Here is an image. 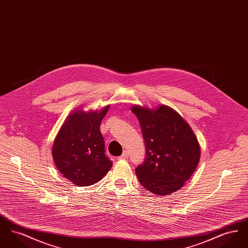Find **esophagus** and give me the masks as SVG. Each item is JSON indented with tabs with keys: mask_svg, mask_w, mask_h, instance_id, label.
<instances>
[{
	"mask_svg": "<svg viewBox=\"0 0 248 248\" xmlns=\"http://www.w3.org/2000/svg\"><path fill=\"white\" fill-rule=\"evenodd\" d=\"M127 157H128V154H127L126 152H124L121 156H119L118 159H120V160H122V159H127Z\"/></svg>",
	"mask_w": 248,
	"mask_h": 248,
	"instance_id": "34e87169",
	"label": "esophagus"
}]
</instances>
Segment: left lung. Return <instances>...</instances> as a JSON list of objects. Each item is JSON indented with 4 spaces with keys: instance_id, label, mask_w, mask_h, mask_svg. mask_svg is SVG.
I'll return each instance as SVG.
<instances>
[{
    "instance_id": "1",
    "label": "left lung",
    "mask_w": 248,
    "mask_h": 248,
    "mask_svg": "<svg viewBox=\"0 0 248 248\" xmlns=\"http://www.w3.org/2000/svg\"><path fill=\"white\" fill-rule=\"evenodd\" d=\"M144 142L146 157L136 168L140 184L157 195L181 189L199 164L200 145L188 123L176 110L162 105L157 109L134 106Z\"/></svg>"
}]
</instances>
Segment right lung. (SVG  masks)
<instances>
[{"mask_svg": "<svg viewBox=\"0 0 248 248\" xmlns=\"http://www.w3.org/2000/svg\"><path fill=\"white\" fill-rule=\"evenodd\" d=\"M109 107L100 111L75 110L66 119L52 148L54 162L63 177L77 186L102 179L112 166L105 154L100 124Z\"/></svg>", "mask_w": 248, "mask_h": 248, "instance_id": "right-lung-1", "label": "right lung"}]
</instances>
